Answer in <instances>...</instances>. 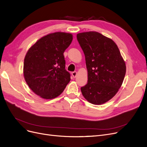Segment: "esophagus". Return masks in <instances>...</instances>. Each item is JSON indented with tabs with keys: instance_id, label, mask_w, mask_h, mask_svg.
Returning <instances> with one entry per match:
<instances>
[{
	"instance_id": "34e87169",
	"label": "esophagus",
	"mask_w": 147,
	"mask_h": 147,
	"mask_svg": "<svg viewBox=\"0 0 147 147\" xmlns=\"http://www.w3.org/2000/svg\"><path fill=\"white\" fill-rule=\"evenodd\" d=\"M71 74L73 76V77L74 78L76 77V76H77V72H76V71H73V72L71 73Z\"/></svg>"
}]
</instances>
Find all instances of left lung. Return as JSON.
<instances>
[{
	"instance_id": "8db88e82",
	"label": "left lung",
	"mask_w": 147,
	"mask_h": 147,
	"mask_svg": "<svg viewBox=\"0 0 147 147\" xmlns=\"http://www.w3.org/2000/svg\"><path fill=\"white\" fill-rule=\"evenodd\" d=\"M77 39L88 70V83L81 87L82 95L92 104H103L121 86L126 71L125 62L115 42L97 32L79 33Z\"/></svg>"
}]
</instances>
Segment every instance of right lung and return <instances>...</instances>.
Wrapping results in <instances>:
<instances>
[{
    "mask_svg": "<svg viewBox=\"0 0 147 147\" xmlns=\"http://www.w3.org/2000/svg\"><path fill=\"white\" fill-rule=\"evenodd\" d=\"M72 40L71 34L55 32L40 38L28 51L24 77L31 90L41 98L59 96L71 80L63 53Z\"/></svg>",
    "mask_w": 147,
    "mask_h": 147,
    "instance_id": "add662e5",
    "label": "right lung"
}]
</instances>
